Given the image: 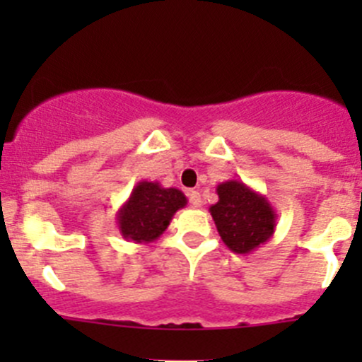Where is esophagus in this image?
I'll list each match as a JSON object with an SVG mask.
<instances>
[{
  "mask_svg": "<svg viewBox=\"0 0 362 362\" xmlns=\"http://www.w3.org/2000/svg\"><path fill=\"white\" fill-rule=\"evenodd\" d=\"M189 202H191V204L194 208H199V206H202V203H203L202 194H199L198 191H189Z\"/></svg>",
  "mask_w": 362,
  "mask_h": 362,
  "instance_id": "1",
  "label": "esophagus"
}]
</instances>
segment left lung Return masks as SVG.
I'll return each instance as SVG.
<instances>
[{
	"label": "left lung",
	"mask_w": 362,
	"mask_h": 362,
	"mask_svg": "<svg viewBox=\"0 0 362 362\" xmlns=\"http://www.w3.org/2000/svg\"><path fill=\"white\" fill-rule=\"evenodd\" d=\"M218 202L210 206L222 242L235 254H250L264 245L276 228V214L268 198L240 180L217 185Z\"/></svg>",
	"instance_id": "left-lung-1"
}]
</instances>
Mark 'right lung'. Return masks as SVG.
Returning a JSON list of instances; mask_svg holds the SVG:
<instances>
[{
    "mask_svg": "<svg viewBox=\"0 0 362 362\" xmlns=\"http://www.w3.org/2000/svg\"><path fill=\"white\" fill-rule=\"evenodd\" d=\"M187 204V198L175 187H163L159 182L141 180L117 211V226L124 240L152 243L163 235L171 218Z\"/></svg>",
    "mask_w": 362,
    "mask_h": 362,
    "instance_id": "right-lung-1",
    "label": "right lung"
}]
</instances>
